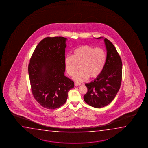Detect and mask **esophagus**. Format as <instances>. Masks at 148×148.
<instances>
[{
	"mask_svg": "<svg viewBox=\"0 0 148 148\" xmlns=\"http://www.w3.org/2000/svg\"><path fill=\"white\" fill-rule=\"evenodd\" d=\"M80 85H81V84H80V83H78V82H75V86H79Z\"/></svg>",
	"mask_w": 148,
	"mask_h": 148,
	"instance_id": "1",
	"label": "esophagus"
}]
</instances>
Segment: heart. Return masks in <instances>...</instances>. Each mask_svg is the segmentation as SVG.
Here are the masks:
<instances>
[{
  "mask_svg": "<svg viewBox=\"0 0 148 148\" xmlns=\"http://www.w3.org/2000/svg\"><path fill=\"white\" fill-rule=\"evenodd\" d=\"M106 61V54L100 48L89 45L78 47L73 52V55L67 56L64 60L66 71L73 75L77 69V64H80V71L73 76L75 81L82 82L89 77L91 79L97 77L104 68Z\"/></svg>",
  "mask_w": 148,
  "mask_h": 148,
  "instance_id": "1",
  "label": "heart"
}]
</instances>
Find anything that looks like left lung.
<instances>
[{"label":"left lung","instance_id":"left-lung-1","mask_svg":"<svg viewBox=\"0 0 148 148\" xmlns=\"http://www.w3.org/2000/svg\"><path fill=\"white\" fill-rule=\"evenodd\" d=\"M104 39L107 58L101 73L94 80L86 84L88 91L84 101L93 107L100 108L110 103L119 91L122 80L121 59L111 42Z\"/></svg>","mask_w":148,"mask_h":148}]
</instances>
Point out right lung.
<instances>
[{"mask_svg": "<svg viewBox=\"0 0 148 148\" xmlns=\"http://www.w3.org/2000/svg\"><path fill=\"white\" fill-rule=\"evenodd\" d=\"M67 38L47 37L36 47L30 60L28 73L32 94L43 107L55 109L67 101L74 82L64 75Z\"/></svg>", "mask_w": 148, "mask_h": 148, "instance_id": "right-lung-1", "label": "right lung"}]
</instances>
